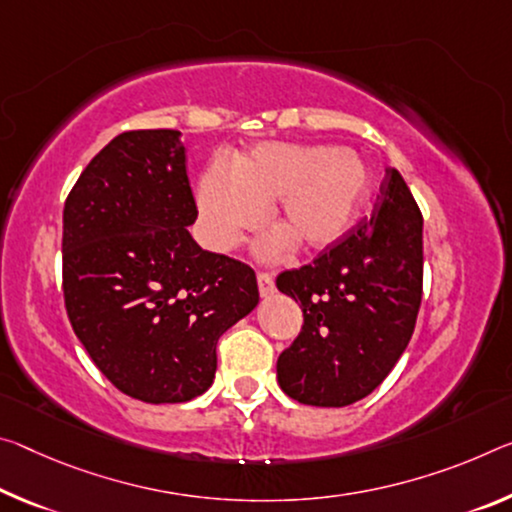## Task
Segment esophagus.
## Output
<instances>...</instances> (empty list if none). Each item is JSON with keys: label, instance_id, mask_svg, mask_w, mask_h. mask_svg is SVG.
<instances>
[{"label": "esophagus", "instance_id": "1", "mask_svg": "<svg viewBox=\"0 0 512 512\" xmlns=\"http://www.w3.org/2000/svg\"><path fill=\"white\" fill-rule=\"evenodd\" d=\"M257 287H259V294H262V296H271L273 291H275L273 275L259 271V273H257Z\"/></svg>", "mask_w": 512, "mask_h": 512}]
</instances>
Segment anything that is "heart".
I'll use <instances>...</instances> for the list:
<instances>
[{"instance_id": "1", "label": "heart", "mask_w": 512, "mask_h": 512, "mask_svg": "<svg viewBox=\"0 0 512 512\" xmlns=\"http://www.w3.org/2000/svg\"><path fill=\"white\" fill-rule=\"evenodd\" d=\"M369 193V170L358 154L335 145L259 143L227 168L212 164L200 177L202 237L214 250H230L243 232L264 223L275 205L282 230L259 241L257 253L278 259L298 241L319 253L342 241Z\"/></svg>"}]
</instances>
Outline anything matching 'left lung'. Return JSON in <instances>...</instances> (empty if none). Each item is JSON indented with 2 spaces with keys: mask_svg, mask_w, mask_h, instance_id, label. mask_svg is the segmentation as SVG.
<instances>
[{
  "mask_svg": "<svg viewBox=\"0 0 512 512\" xmlns=\"http://www.w3.org/2000/svg\"><path fill=\"white\" fill-rule=\"evenodd\" d=\"M421 209L396 168H385L371 216L312 264L275 285L303 310L280 353L278 383L298 403L344 408L369 396L408 346L424 294Z\"/></svg>",
  "mask_w": 512,
  "mask_h": 512,
  "instance_id": "left-lung-1",
  "label": "left lung"
}]
</instances>
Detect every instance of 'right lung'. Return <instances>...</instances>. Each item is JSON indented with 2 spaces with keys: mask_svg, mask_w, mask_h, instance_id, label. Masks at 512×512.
<instances>
[{
  "mask_svg": "<svg viewBox=\"0 0 512 512\" xmlns=\"http://www.w3.org/2000/svg\"><path fill=\"white\" fill-rule=\"evenodd\" d=\"M177 129H132L95 154L63 207V300L95 367L145 403L207 392L223 332L259 303L248 264L207 253Z\"/></svg>",
  "mask_w": 512,
  "mask_h": 512,
  "instance_id": "right-lung-1",
  "label": "right lung"
}]
</instances>
